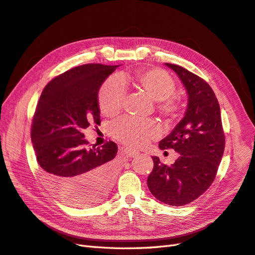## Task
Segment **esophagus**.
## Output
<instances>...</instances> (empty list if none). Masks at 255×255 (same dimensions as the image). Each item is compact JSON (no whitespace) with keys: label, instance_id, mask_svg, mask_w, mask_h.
I'll list each match as a JSON object with an SVG mask.
<instances>
[{"label":"esophagus","instance_id":"1","mask_svg":"<svg viewBox=\"0 0 255 255\" xmlns=\"http://www.w3.org/2000/svg\"><path fill=\"white\" fill-rule=\"evenodd\" d=\"M124 152H125V154L128 156V157H134V156L139 154L136 151H133V149H129V148H126Z\"/></svg>","mask_w":255,"mask_h":255}]
</instances>
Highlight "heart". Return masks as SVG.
Segmentation results:
<instances>
[{"label": "heart", "instance_id": "1", "mask_svg": "<svg viewBox=\"0 0 255 255\" xmlns=\"http://www.w3.org/2000/svg\"><path fill=\"white\" fill-rule=\"evenodd\" d=\"M122 84L145 94L157 101L156 111L169 122L175 121L181 114V101L175 91V82L166 71L161 69L139 70L133 73H122L119 76ZM124 89L116 81L104 83L98 94V103L101 113L113 117L124 106ZM111 135L130 147H141L157 135V126L152 121L123 119L111 126Z\"/></svg>", "mask_w": 255, "mask_h": 255}]
</instances>
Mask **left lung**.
<instances>
[{
  "instance_id": "1",
  "label": "left lung",
  "mask_w": 255,
  "mask_h": 255,
  "mask_svg": "<svg viewBox=\"0 0 255 255\" xmlns=\"http://www.w3.org/2000/svg\"><path fill=\"white\" fill-rule=\"evenodd\" d=\"M183 83L188 95L185 116L159 142L160 149L180 155L167 166L154 156L147 186L154 197L169 206H183L197 199L215 179L225 148L219 101L205 80L177 64L166 63Z\"/></svg>"
}]
</instances>
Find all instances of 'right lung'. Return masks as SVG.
I'll return each instance as SVG.
<instances>
[{"mask_svg":"<svg viewBox=\"0 0 255 255\" xmlns=\"http://www.w3.org/2000/svg\"><path fill=\"white\" fill-rule=\"evenodd\" d=\"M119 65L88 63L53 78L42 91L31 140L45 183L74 206L94 205L112 188L117 145L88 148L83 130L100 124L98 93Z\"/></svg>","mask_w":255,"mask_h":255,"instance_id":"obj_1","label":"right lung"}]
</instances>
